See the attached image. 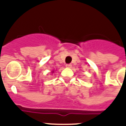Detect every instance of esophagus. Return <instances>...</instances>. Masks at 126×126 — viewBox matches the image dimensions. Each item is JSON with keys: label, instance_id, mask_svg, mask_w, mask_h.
<instances>
[{"label": "esophagus", "instance_id": "1", "mask_svg": "<svg viewBox=\"0 0 126 126\" xmlns=\"http://www.w3.org/2000/svg\"><path fill=\"white\" fill-rule=\"evenodd\" d=\"M65 66H66V67H67V68H71V67H72V65H71V64H66Z\"/></svg>", "mask_w": 126, "mask_h": 126}]
</instances>
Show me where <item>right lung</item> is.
I'll return each instance as SVG.
<instances>
[{
    "label": "right lung",
    "mask_w": 126,
    "mask_h": 126,
    "mask_svg": "<svg viewBox=\"0 0 126 126\" xmlns=\"http://www.w3.org/2000/svg\"><path fill=\"white\" fill-rule=\"evenodd\" d=\"M53 71H52V73H53Z\"/></svg>",
    "instance_id": "right-lung-1"
}]
</instances>
